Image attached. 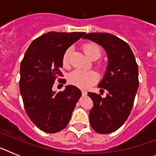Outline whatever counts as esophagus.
<instances>
[{"instance_id": "obj_1", "label": "esophagus", "mask_w": 156, "mask_h": 156, "mask_svg": "<svg viewBox=\"0 0 156 156\" xmlns=\"http://www.w3.org/2000/svg\"><path fill=\"white\" fill-rule=\"evenodd\" d=\"M82 94L83 95H86L87 94V91H86V90H82Z\"/></svg>"}]
</instances>
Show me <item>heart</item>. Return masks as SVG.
<instances>
[{
	"instance_id": "1",
	"label": "heart",
	"mask_w": 156,
	"mask_h": 156,
	"mask_svg": "<svg viewBox=\"0 0 156 156\" xmlns=\"http://www.w3.org/2000/svg\"><path fill=\"white\" fill-rule=\"evenodd\" d=\"M83 51L88 58L90 60H96L101 55V50L97 44L93 43H88L83 46ZM70 49H67L62 58V63L64 66L69 65ZM98 80V74L93 70L76 69L72 72L69 76V82L77 87L87 89L90 87Z\"/></svg>"
}]
</instances>
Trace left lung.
Wrapping results in <instances>:
<instances>
[{
    "instance_id": "8db88e82",
    "label": "left lung",
    "mask_w": 156,
    "mask_h": 156,
    "mask_svg": "<svg viewBox=\"0 0 156 156\" xmlns=\"http://www.w3.org/2000/svg\"><path fill=\"white\" fill-rule=\"evenodd\" d=\"M103 48L108 65L98 87L107 90L106 97L88 92L93 107L89 120L94 130L110 133L119 129L127 119L138 88V66L127 43L110 34L91 33L83 37Z\"/></svg>"
}]
</instances>
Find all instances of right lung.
Masks as SVG:
<instances>
[{
  "label": "right lung",
  "instance_id": "add662e5",
  "mask_svg": "<svg viewBox=\"0 0 156 156\" xmlns=\"http://www.w3.org/2000/svg\"><path fill=\"white\" fill-rule=\"evenodd\" d=\"M84 34L48 32L34 40L25 53L20 66V94L27 115L46 133H57L67 126L81 96L74 85H67L60 92L54 91L52 87L62 76L64 53Z\"/></svg>",
  "mask_w": 156,
  "mask_h": 156
}]
</instances>
